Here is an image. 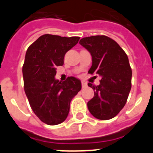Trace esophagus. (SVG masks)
I'll use <instances>...</instances> for the list:
<instances>
[{
    "label": "esophagus",
    "instance_id": "34e87169",
    "mask_svg": "<svg viewBox=\"0 0 153 153\" xmlns=\"http://www.w3.org/2000/svg\"><path fill=\"white\" fill-rule=\"evenodd\" d=\"M81 83H82V87H83H83H86V82H85L84 80L81 81Z\"/></svg>",
    "mask_w": 153,
    "mask_h": 153
}]
</instances>
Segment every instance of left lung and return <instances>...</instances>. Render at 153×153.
Listing matches in <instances>:
<instances>
[{"instance_id":"obj_1","label":"left lung","mask_w":153,"mask_h":153,"mask_svg":"<svg viewBox=\"0 0 153 153\" xmlns=\"http://www.w3.org/2000/svg\"><path fill=\"white\" fill-rule=\"evenodd\" d=\"M79 44L92 56L88 73L101 77L98 86L88 83L94 90V97L87 102L89 111L98 120H110L124 107L131 90L128 56L117 42L104 35L83 37Z\"/></svg>"}]
</instances>
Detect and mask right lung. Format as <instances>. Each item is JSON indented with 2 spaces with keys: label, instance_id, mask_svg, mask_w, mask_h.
I'll use <instances>...</instances> for the list:
<instances>
[{
  "label": "right lung",
  "instance_id": "add662e5",
  "mask_svg": "<svg viewBox=\"0 0 153 153\" xmlns=\"http://www.w3.org/2000/svg\"><path fill=\"white\" fill-rule=\"evenodd\" d=\"M79 36L44 34L28 47L23 65L24 91L30 106L42 122L57 125L67 119L72 99L81 90L79 79H55L56 67L63 66L66 53L77 44Z\"/></svg>",
  "mask_w": 153,
  "mask_h": 153
}]
</instances>
